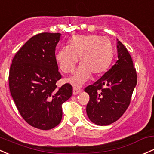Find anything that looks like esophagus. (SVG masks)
Here are the masks:
<instances>
[{
    "instance_id": "1",
    "label": "esophagus",
    "mask_w": 154,
    "mask_h": 154,
    "mask_svg": "<svg viewBox=\"0 0 154 154\" xmlns=\"http://www.w3.org/2000/svg\"><path fill=\"white\" fill-rule=\"evenodd\" d=\"M81 91L82 90L79 88H76V87H74V88H73V94L74 95H77V94L80 93Z\"/></svg>"
}]
</instances>
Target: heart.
Here are the masks:
<instances>
[{
  "mask_svg": "<svg viewBox=\"0 0 154 154\" xmlns=\"http://www.w3.org/2000/svg\"><path fill=\"white\" fill-rule=\"evenodd\" d=\"M114 56L111 40L98 35H76L69 42L68 47H63L56 54V61L64 74L74 71L80 58L79 67L69 82L80 87L94 75H100L108 69Z\"/></svg>",
  "mask_w": 154,
  "mask_h": 154,
  "instance_id": "heart-1",
  "label": "heart"
}]
</instances>
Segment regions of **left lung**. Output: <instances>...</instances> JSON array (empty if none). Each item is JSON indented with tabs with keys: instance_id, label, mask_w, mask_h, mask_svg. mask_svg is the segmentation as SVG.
Here are the masks:
<instances>
[{
	"instance_id": "obj_1",
	"label": "left lung",
	"mask_w": 154,
	"mask_h": 154,
	"mask_svg": "<svg viewBox=\"0 0 154 154\" xmlns=\"http://www.w3.org/2000/svg\"><path fill=\"white\" fill-rule=\"evenodd\" d=\"M117 52L118 60L111 69L85 88L89 95L87 115L98 125H108L123 115L137 85V71L131 56L119 40Z\"/></svg>"
}]
</instances>
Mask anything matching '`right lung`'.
<instances>
[{
	"label": "right lung",
	"mask_w": 154,
	"mask_h": 154,
	"mask_svg": "<svg viewBox=\"0 0 154 154\" xmlns=\"http://www.w3.org/2000/svg\"><path fill=\"white\" fill-rule=\"evenodd\" d=\"M60 34L43 32L31 38L12 59L9 85L16 107L24 120L36 128L49 130L62 119V105L72 97L73 88L58 72L55 48Z\"/></svg>",
	"instance_id": "right-lung-1"
}]
</instances>
